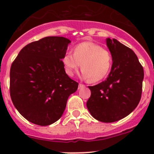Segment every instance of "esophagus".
<instances>
[{
    "mask_svg": "<svg viewBox=\"0 0 154 154\" xmlns=\"http://www.w3.org/2000/svg\"><path fill=\"white\" fill-rule=\"evenodd\" d=\"M83 87H85V85H83V84H81V83L79 84V88H83Z\"/></svg>",
    "mask_w": 154,
    "mask_h": 154,
    "instance_id": "34e87169",
    "label": "esophagus"
}]
</instances>
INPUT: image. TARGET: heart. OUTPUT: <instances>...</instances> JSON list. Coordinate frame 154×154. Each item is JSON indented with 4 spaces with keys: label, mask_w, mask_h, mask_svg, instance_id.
Returning a JSON list of instances; mask_svg holds the SVG:
<instances>
[{
    "label": "heart",
    "mask_w": 154,
    "mask_h": 154,
    "mask_svg": "<svg viewBox=\"0 0 154 154\" xmlns=\"http://www.w3.org/2000/svg\"><path fill=\"white\" fill-rule=\"evenodd\" d=\"M66 73L69 76L82 68V77L92 82L103 80L112 66V55L98 44L84 42L74 47L73 53L66 52L63 57Z\"/></svg>",
    "instance_id": "heart-1"
}]
</instances>
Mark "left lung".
I'll return each mask as SVG.
<instances>
[{"label": "left lung", "mask_w": 154, "mask_h": 154, "mask_svg": "<svg viewBox=\"0 0 154 154\" xmlns=\"http://www.w3.org/2000/svg\"><path fill=\"white\" fill-rule=\"evenodd\" d=\"M112 65L107 80L88 86L86 105L95 119L104 123L119 121L137 107L141 99L144 71L134 51L118 40L107 38Z\"/></svg>", "instance_id": "left-lung-1"}]
</instances>
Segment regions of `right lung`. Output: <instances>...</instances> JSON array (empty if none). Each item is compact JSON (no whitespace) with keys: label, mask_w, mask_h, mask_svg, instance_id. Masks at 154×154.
I'll return each mask as SVG.
<instances>
[{"label":"right lung","mask_w":154,"mask_h":154,"mask_svg":"<svg viewBox=\"0 0 154 154\" xmlns=\"http://www.w3.org/2000/svg\"><path fill=\"white\" fill-rule=\"evenodd\" d=\"M70 40L47 36L25 46L11 63L10 96L25 119L48 126L61 117L78 82L66 74L62 59Z\"/></svg>","instance_id":"add662e5"}]
</instances>
